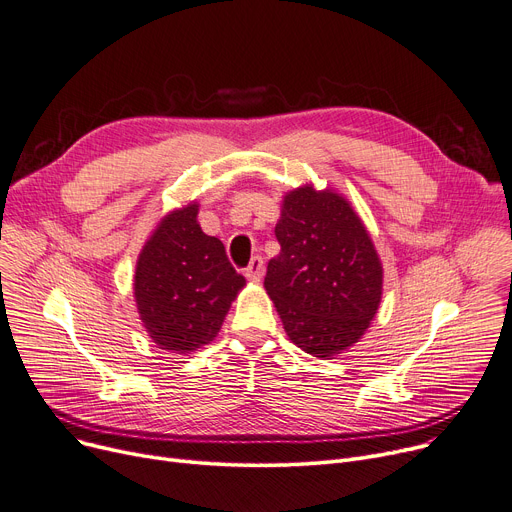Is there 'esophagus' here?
Wrapping results in <instances>:
<instances>
[{
    "instance_id": "34e87169",
    "label": "esophagus",
    "mask_w": 512,
    "mask_h": 512,
    "mask_svg": "<svg viewBox=\"0 0 512 512\" xmlns=\"http://www.w3.org/2000/svg\"><path fill=\"white\" fill-rule=\"evenodd\" d=\"M263 274H265V267H263V259L261 257H253L249 267L245 269V276L249 282L253 284H259L263 280Z\"/></svg>"
}]
</instances>
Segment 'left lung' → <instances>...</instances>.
I'll return each mask as SVG.
<instances>
[{"instance_id": "1", "label": "left lung", "mask_w": 512, "mask_h": 512, "mask_svg": "<svg viewBox=\"0 0 512 512\" xmlns=\"http://www.w3.org/2000/svg\"><path fill=\"white\" fill-rule=\"evenodd\" d=\"M276 236L265 290L290 342L331 360L360 342L383 298L370 232L342 193L304 183L282 197Z\"/></svg>"}]
</instances>
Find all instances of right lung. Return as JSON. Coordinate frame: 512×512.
<instances>
[{
  "mask_svg": "<svg viewBox=\"0 0 512 512\" xmlns=\"http://www.w3.org/2000/svg\"><path fill=\"white\" fill-rule=\"evenodd\" d=\"M197 214V201L166 212L135 261L140 321L152 342L173 354L214 342L230 304L247 286L222 241L201 230Z\"/></svg>",
  "mask_w": 512,
  "mask_h": 512,
  "instance_id": "obj_1",
  "label": "right lung"
}]
</instances>
